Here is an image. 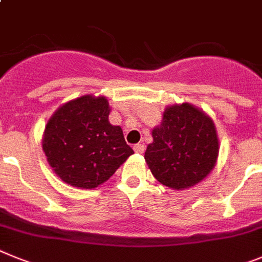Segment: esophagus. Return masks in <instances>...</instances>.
<instances>
[{
  "label": "esophagus",
  "mask_w": 262,
  "mask_h": 262,
  "mask_svg": "<svg viewBox=\"0 0 262 262\" xmlns=\"http://www.w3.org/2000/svg\"><path fill=\"white\" fill-rule=\"evenodd\" d=\"M133 149H134V151H136V153H138V154H142L145 151V145L144 144H136L133 146Z\"/></svg>",
  "instance_id": "esophagus-1"
}]
</instances>
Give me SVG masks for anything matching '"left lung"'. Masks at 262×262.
Segmentation results:
<instances>
[{
    "mask_svg": "<svg viewBox=\"0 0 262 262\" xmlns=\"http://www.w3.org/2000/svg\"><path fill=\"white\" fill-rule=\"evenodd\" d=\"M145 159L162 185L182 190L196 185L216 163L219 141L212 120L190 104L172 105L153 130Z\"/></svg>",
    "mask_w": 262,
    "mask_h": 262,
    "instance_id": "1",
    "label": "left lung"
}]
</instances>
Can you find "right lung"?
Wrapping results in <instances>:
<instances>
[{"mask_svg": "<svg viewBox=\"0 0 262 262\" xmlns=\"http://www.w3.org/2000/svg\"><path fill=\"white\" fill-rule=\"evenodd\" d=\"M105 97L90 95L62 105L47 122L43 150L59 178L80 188L108 181L134 153L120 126L108 121Z\"/></svg>", "mask_w": 262, "mask_h": 262, "instance_id": "obj_1", "label": "right lung"}]
</instances>
